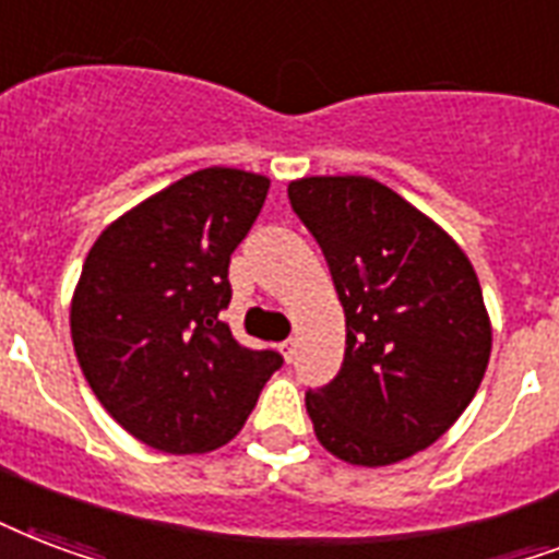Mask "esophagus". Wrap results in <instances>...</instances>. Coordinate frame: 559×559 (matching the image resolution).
Instances as JSON below:
<instances>
[{"label": "esophagus", "instance_id": "1", "mask_svg": "<svg viewBox=\"0 0 559 559\" xmlns=\"http://www.w3.org/2000/svg\"><path fill=\"white\" fill-rule=\"evenodd\" d=\"M278 348H281V355H284V360L293 364V357H296V340H284Z\"/></svg>", "mask_w": 559, "mask_h": 559}]
</instances>
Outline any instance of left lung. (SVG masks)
Here are the masks:
<instances>
[{"label": "left lung", "mask_w": 559, "mask_h": 559, "mask_svg": "<svg viewBox=\"0 0 559 559\" xmlns=\"http://www.w3.org/2000/svg\"><path fill=\"white\" fill-rule=\"evenodd\" d=\"M287 195L346 310L343 366L305 395L317 440L355 466L428 449L475 399L489 364L492 331L472 263L372 178H301Z\"/></svg>", "instance_id": "left-lung-1"}]
</instances>
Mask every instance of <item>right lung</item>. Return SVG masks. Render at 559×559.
I'll return each mask as SVG.
<instances>
[{
  "instance_id": "add662e5",
  "label": "right lung",
  "mask_w": 559,
  "mask_h": 559,
  "mask_svg": "<svg viewBox=\"0 0 559 559\" xmlns=\"http://www.w3.org/2000/svg\"><path fill=\"white\" fill-rule=\"evenodd\" d=\"M270 178L211 166L119 216L93 242L72 296L81 372L131 437L166 454L237 437L284 357L240 346L219 313L228 263Z\"/></svg>"
}]
</instances>
